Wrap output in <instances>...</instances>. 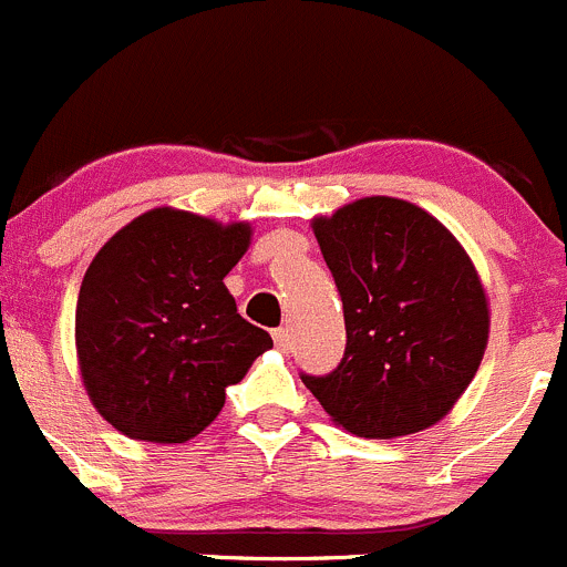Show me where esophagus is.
Segmentation results:
<instances>
[{"label":"esophagus","mask_w":567,"mask_h":567,"mask_svg":"<svg viewBox=\"0 0 567 567\" xmlns=\"http://www.w3.org/2000/svg\"><path fill=\"white\" fill-rule=\"evenodd\" d=\"M272 339H276V347L281 352H289L291 350V333H289V328H278V330H272Z\"/></svg>","instance_id":"34e87169"}]
</instances>
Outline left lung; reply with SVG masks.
Masks as SVG:
<instances>
[{"label":"left lung","mask_w":567,"mask_h":567,"mask_svg":"<svg viewBox=\"0 0 567 567\" xmlns=\"http://www.w3.org/2000/svg\"><path fill=\"white\" fill-rule=\"evenodd\" d=\"M313 234L344 308L347 347L302 383L336 424L396 439L452 411L480 369L487 300L466 250L419 206L361 198Z\"/></svg>","instance_id":"left-lung-1"}]
</instances>
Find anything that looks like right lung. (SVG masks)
<instances>
[{"mask_svg":"<svg viewBox=\"0 0 567 567\" xmlns=\"http://www.w3.org/2000/svg\"><path fill=\"white\" fill-rule=\"evenodd\" d=\"M248 245L245 223L154 209L95 254L76 300V352L95 411L112 427L184 444L270 350V333L239 317L223 284Z\"/></svg>","mask_w":567,"mask_h":567,"instance_id":"obj_1","label":"right lung"}]
</instances>
